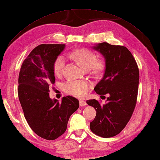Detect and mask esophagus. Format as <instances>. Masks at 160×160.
Here are the masks:
<instances>
[{"mask_svg":"<svg viewBox=\"0 0 160 160\" xmlns=\"http://www.w3.org/2000/svg\"><path fill=\"white\" fill-rule=\"evenodd\" d=\"M79 102H80V105L81 106V107H82V106H85L87 105L86 101H84V100L80 99V101H79Z\"/></svg>","mask_w":160,"mask_h":160,"instance_id":"obj_1","label":"esophagus"}]
</instances>
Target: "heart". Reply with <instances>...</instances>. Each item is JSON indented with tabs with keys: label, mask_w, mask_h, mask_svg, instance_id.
I'll return each instance as SVG.
<instances>
[{
	"label": "heart",
	"mask_w": 160,
	"mask_h": 160,
	"mask_svg": "<svg viewBox=\"0 0 160 160\" xmlns=\"http://www.w3.org/2000/svg\"><path fill=\"white\" fill-rule=\"evenodd\" d=\"M72 57L79 62L85 69H92L95 72L102 71L105 67L102 59H97V55L92 50L87 48L76 50L72 52ZM66 64V58L63 55H59L55 59L52 69L55 75H61ZM63 89L66 93L76 97H83L87 94L89 88V84L82 80H69L63 84Z\"/></svg>",
	"instance_id": "obj_1"
}]
</instances>
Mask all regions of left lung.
Returning a JSON list of instances; mask_svg holds the SVG:
<instances>
[{
    "label": "left lung",
    "mask_w": 160,
    "mask_h": 160,
    "mask_svg": "<svg viewBox=\"0 0 160 160\" xmlns=\"http://www.w3.org/2000/svg\"><path fill=\"white\" fill-rule=\"evenodd\" d=\"M93 48L104 56L105 61L104 76L94 91L97 94L109 96L102 105L96 99L87 101L96 111L90 129L96 135L109 138L119 134L132 117L137 104L139 71L126 47L102 42Z\"/></svg>",
    "instance_id": "8db88e82"
}]
</instances>
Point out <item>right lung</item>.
<instances>
[{
    "instance_id": "obj_1",
    "label": "right lung",
    "mask_w": 160,
    "mask_h": 160,
    "mask_svg": "<svg viewBox=\"0 0 160 160\" xmlns=\"http://www.w3.org/2000/svg\"><path fill=\"white\" fill-rule=\"evenodd\" d=\"M64 44H41L24 59L18 75V96L24 117L34 133L47 140L63 134L71 114L79 108L73 96L62 102L49 97L50 87L55 83L52 64Z\"/></svg>"
}]
</instances>
